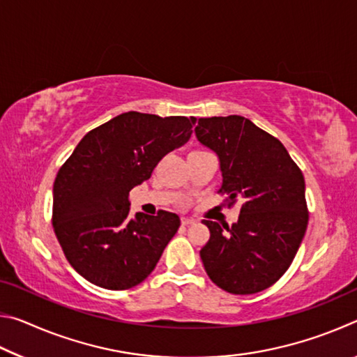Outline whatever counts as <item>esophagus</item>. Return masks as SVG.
Segmentation results:
<instances>
[{
  "mask_svg": "<svg viewBox=\"0 0 357 357\" xmlns=\"http://www.w3.org/2000/svg\"><path fill=\"white\" fill-rule=\"evenodd\" d=\"M181 223H183L184 227H189V225H193V223H195V219H189V217H184V219L181 220Z\"/></svg>",
  "mask_w": 357,
  "mask_h": 357,
  "instance_id": "esophagus-1",
  "label": "esophagus"
}]
</instances>
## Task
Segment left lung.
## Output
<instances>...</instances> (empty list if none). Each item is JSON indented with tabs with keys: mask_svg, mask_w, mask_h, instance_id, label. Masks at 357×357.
<instances>
[{
	"mask_svg": "<svg viewBox=\"0 0 357 357\" xmlns=\"http://www.w3.org/2000/svg\"><path fill=\"white\" fill-rule=\"evenodd\" d=\"M198 142L219 157L220 193L241 202L236 223L203 220L209 241L200 257L209 279L231 294H253L280 279L304 238L305 183L285 146L238 114L192 119Z\"/></svg>",
	"mask_w": 357,
	"mask_h": 357,
	"instance_id": "left-lung-1",
	"label": "left lung"
}]
</instances>
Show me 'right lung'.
<instances>
[{
    "instance_id": "add662e5",
    "label": "right lung",
    "mask_w": 357,
    "mask_h": 357,
    "mask_svg": "<svg viewBox=\"0 0 357 357\" xmlns=\"http://www.w3.org/2000/svg\"><path fill=\"white\" fill-rule=\"evenodd\" d=\"M190 135L185 116L128 112L77 144L53 184L52 222L83 279L105 289H129L153 273L181 220L168 211L132 217L129 192Z\"/></svg>"
}]
</instances>
